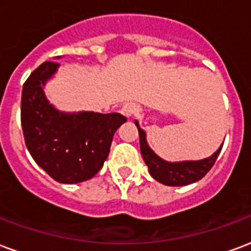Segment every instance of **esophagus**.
Returning a JSON list of instances; mask_svg holds the SVG:
<instances>
[{
    "label": "esophagus",
    "mask_w": 251,
    "mask_h": 251,
    "mask_svg": "<svg viewBox=\"0 0 251 251\" xmlns=\"http://www.w3.org/2000/svg\"><path fill=\"white\" fill-rule=\"evenodd\" d=\"M121 113L127 118H131L137 113V105L133 102H126L125 105L121 107Z\"/></svg>",
    "instance_id": "esophagus-1"
}]
</instances>
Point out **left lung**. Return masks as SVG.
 <instances>
[{
    "label": "left lung",
    "mask_w": 251,
    "mask_h": 251,
    "mask_svg": "<svg viewBox=\"0 0 251 251\" xmlns=\"http://www.w3.org/2000/svg\"><path fill=\"white\" fill-rule=\"evenodd\" d=\"M135 126L140 133V148L142 158L149 168L150 176L166 185V186H185L200 181L207 174V172L213 168L215 159L220 155L221 149L224 144L221 145L218 150L213 155L207 158L198 159V161H179V162H169L166 159L161 158L154 153L146 141V133L142 127H140L138 121H134Z\"/></svg>",
    "instance_id": "1"
}]
</instances>
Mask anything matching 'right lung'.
Here are the masks:
<instances>
[{
    "label": "right lung",
    "instance_id": "obj_1",
    "mask_svg": "<svg viewBox=\"0 0 251 251\" xmlns=\"http://www.w3.org/2000/svg\"><path fill=\"white\" fill-rule=\"evenodd\" d=\"M59 58V57H57ZM59 64L40 65L24 83L21 125L25 144L37 165L61 183H78L97 174L106 161L113 135L126 118L120 113L55 109L44 86Z\"/></svg>",
    "mask_w": 251,
    "mask_h": 251
}]
</instances>
